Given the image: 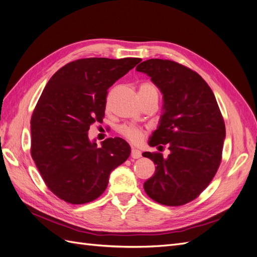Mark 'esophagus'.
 I'll use <instances>...</instances> for the list:
<instances>
[{"label": "esophagus", "mask_w": 257, "mask_h": 257, "mask_svg": "<svg viewBox=\"0 0 257 257\" xmlns=\"http://www.w3.org/2000/svg\"><path fill=\"white\" fill-rule=\"evenodd\" d=\"M131 157L133 159H139L142 158V152L137 150V149H132V153H131Z\"/></svg>", "instance_id": "34e87169"}]
</instances>
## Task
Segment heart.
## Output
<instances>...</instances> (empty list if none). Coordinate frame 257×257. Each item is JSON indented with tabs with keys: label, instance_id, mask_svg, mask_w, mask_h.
<instances>
[{
	"label": "heart",
	"instance_id": "obj_1",
	"mask_svg": "<svg viewBox=\"0 0 257 257\" xmlns=\"http://www.w3.org/2000/svg\"><path fill=\"white\" fill-rule=\"evenodd\" d=\"M141 92H146V93H153V94H158V90L154 85L150 82H145L141 85V89H139ZM120 132L121 133L127 137L128 139H131L132 142H139L142 138V132L139 131L138 128L134 127V126H127L124 125L120 127Z\"/></svg>",
	"mask_w": 257,
	"mask_h": 257
}]
</instances>
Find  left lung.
I'll use <instances>...</instances> for the list:
<instances>
[{"instance_id": "8db88e82", "label": "left lung", "mask_w": 257, "mask_h": 257, "mask_svg": "<svg viewBox=\"0 0 257 257\" xmlns=\"http://www.w3.org/2000/svg\"><path fill=\"white\" fill-rule=\"evenodd\" d=\"M136 71L149 76L163 94L159 125L148 144L168 145L170 151L167 158L143 153L157 165L144 189L159 204L184 205L207 188L220 166L225 139L221 111L207 82L188 67L150 59Z\"/></svg>"}]
</instances>
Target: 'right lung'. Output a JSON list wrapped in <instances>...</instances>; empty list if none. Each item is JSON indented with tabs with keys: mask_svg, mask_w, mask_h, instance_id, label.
Segmentation results:
<instances>
[{
	"mask_svg": "<svg viewBox=\"0 0 257 257\" xmlns=\"http://www.w3.org/2000/svg\"><path fill=\"white\" fill-rule=\"evenodd\" d=\"M142 59L76 60L54 74L31 118V154L49 190L69 204H85L106 190L130 145L108 138L97 147L88 132L103 121L107 90Z\"/></svg>",
	"mask_w": 257,
	"mask_h": 257,
	"instance_id": "1",
	"label": "right lung"
}]
</instances>
